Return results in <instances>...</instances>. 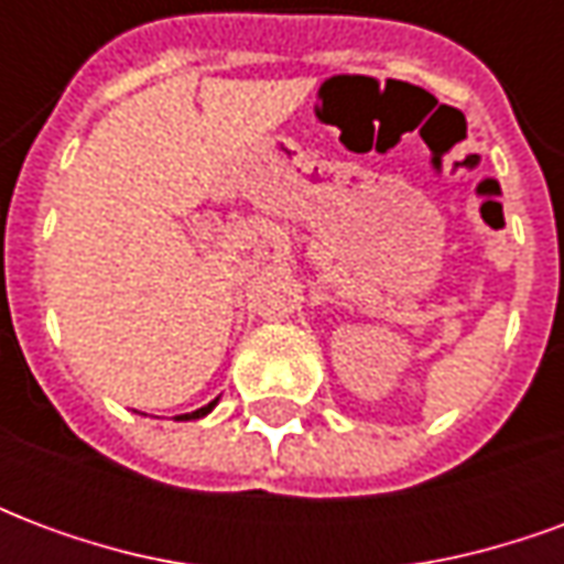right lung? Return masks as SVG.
<instances>
[{"instance_id":"1","label":"right lung","mask_w":564,"mask_h":564,"mask_svg":"<svg viewBox=\"0 0 564 564\" xmlns=\"http://www.w3.org/2000/svg\"><path fill=\"white\" fill-rule=\"evenodd\" d=\"M217 402H220V399H214V402H208L205 408H198V411H193V414H181L177 420H198V416L210 414V411H214V404H217Z\"/></svg>"}]
</instances>
